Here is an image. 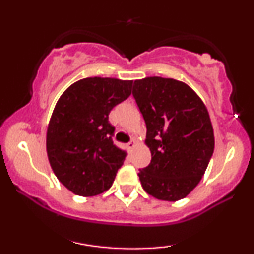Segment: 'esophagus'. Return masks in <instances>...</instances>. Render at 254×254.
Returning <instances> with one entry per match:
<instances>
[{
	"mask_svg": "<svg viewBox=\"0 0 254 254\" xmlns=\"http://www.w3.org/2000/svg\"><path fill=\"white\" fill-rule=\"evenodd\" d=\"M133 147H135V142H133V141H131V142H129V143H127V148H129V149H132Z\"/></svg>",
	"mask_w": 254,
	"mask_h": 254,
	"instance_id": "1",
	"label": "esophagus"
}]
</instances>
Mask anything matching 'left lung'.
<instances>
[{
	"instance_id": "obj_1",
	"label": "left lung",
	"mask_w": 254,
	"mask_h": 254,
	"mask_svg": "<svg viewBox=\"0 0 254 254\" xmlns=\"http://www.w3.org/2000/svg\"><path fill=\"white\" fill-rule=\"evenodd\" d=\"M132 95L151 153L150 164L138 173L142 188L157 199H183L200 182L214 153L208 110L188 84L173 78L137 80Z\"/></svg>"
}]
</instances>
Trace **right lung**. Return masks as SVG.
<instances>
[{"mask_svg":"<svg viewBox=\"0 0 254 254\" xmlns=\"http://www.w3.org/2000/svg\"><path fill=\"white\" fill-rule=\"evenodd\" d=\"M132 81L88 77L71 84L52 112L46 151L57 179L77 196L103 193L112 186L125 151L113 144L109 115L131 94Z\"/></svg>","mask_w":254,"mask_h":254,"instance_id":"obj_1","label":"right lung"}]
</instances>
